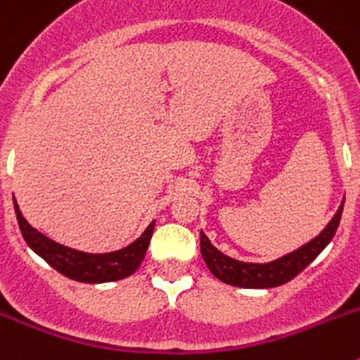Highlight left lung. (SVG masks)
<instances>
[{
    "label": "left lung",
    "mask_w": 360,
    "mask_h": 360,
    "mask_svg": "<svg viewBox=\"0 0 360 360\" xmlns=\"http://www.w3.org/2000/svg\"><path fill=\"white\" fill-rule=\"evenodd\" d=\"M342 207H345V198H342L333 218L328 221V225L314 240L269 263H247L234 259V257L216 249L211 240L205 236V232L200 231V250H202L203 262L214 278L227 283V285H232V287L272 288L285 285L290 279H294L299 272H303L323 252L324 247L332 241L337 227H339V221H341Z\"/></svg>",
    "instance_id": "1"
}]
</instances>
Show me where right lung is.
<instances>
[{
    "mask_svg": "<svg viewBox=\"0 0 360 360\" xmlns=\"http://www.w3.org/2000/svg\"><path fill=\"white\" fill-rule=\"evenodd\" d=\"M14 211L18 218L19 231L23 234L25 241L37 256L66 278L79 283H110L128 278L141 266L146 252H148L149 241L155 231V219L148 225L141 236L124 249L113 250L104 254H90L82 250L70 249L65 245L57 243L44 236L43 232L32 227L25 216L19 211V205L14 198Z\"/></svg>",
    "mask_w": 360,
    "mask_h": 360,
    "instance_id": "right-lung-1",
    "label": "right lung"
}]
</instances>
